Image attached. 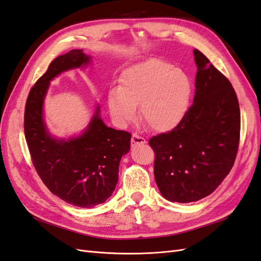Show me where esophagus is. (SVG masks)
<instances>
[{
  "instance_id": "34e87169",
  "label": "esophagus",
  "mask_w": 261,
  "mask_h": 261,
  "mask_svg": "<svg viewBox=\"0 0 261 261\" xmlns=\"http://www.w3.org/2000/svg\"><path fill=\"white\" fill-rule=\"evenodd\" d=\"M131 142H132V144H133V145L144 144V143H146V140H145L143 137L137 135V133H133V135H132V138H131Z\"/></svg>"
}]
</instances>
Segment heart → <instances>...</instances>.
<instances>
[{"label":"heart","mask_w":261,"mask_h":261,"mask_svg":"<svg viewBox=\"0 0 261 261\" xmlns=\"http://www.w3.org/2000/svg\"><path fill=\"white\" fill-rule=\"evenodd\" d=\"M192 84L188 75L161 59H149L122 72L120 87L110 89L112 118L125 124L137 117V105L151 129L166 132L181 122L190 103Z\"/></svg>","instance_id":"1"}]
</instances>
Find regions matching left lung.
<instances>
[{"label":"left lung","instance_id":"1","mask_svg":"<svg viewBox=\"0 0 261 261\" xmlns=\"http://www.w3.org/2000/svg\"><path fill=\"white\" fill-rule=\"evenodd\" d=\"M194 57L193 105L174 129L149 141L156 185L171 202H196L212 194L230 172L239 145L235 89L203 53L195 49Z\"/></svg>","mask_w":261,"mask_h":261}]
</instances>
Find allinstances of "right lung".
<instances>
[{
    "instance_id": "right-lung-1",
    "label": "right lung",
    "mask_w": 261,
    "mask_h": 261,
    "mask_svg": "<svg viewBox=\"0 0 261 261\" xmlns=\"http://www.w3.org/2000/svg\"><path fill=\"white\" fill-rule=\"evenodd\" d=\"M89 61L83 49L56 57L32 87L24 113L25 139L37 174L53 194L86 208L106 202L115 191L120 160L130 149L131 135L108 128L97 107L82 136L68 141L53 139L43 120V101L53 78Z\"/></svg>"
}]
</instances>
